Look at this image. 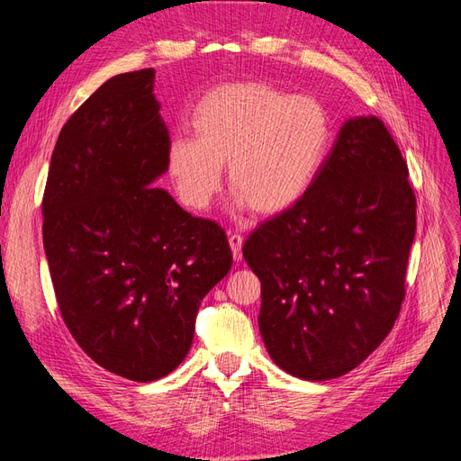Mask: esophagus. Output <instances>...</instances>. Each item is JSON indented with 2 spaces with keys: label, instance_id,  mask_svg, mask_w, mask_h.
<instances>
[{
  "label": "esophagus",
  "instance_id": "1",
  "mask_svg": "<svg viewBox=\"0 0 461 461\" xmlns=\"http://www.w3.org/2000/svg\"><path fill=\"white\" fill-rule=\"evenodd\" d=\"M229 244H230V249H232V258L239 261L242 259V244H244V239L240 234H230L229 236Z\"/></svg>",
  "mask_w": 461,
  "mask_h": 461
}]
</instances>
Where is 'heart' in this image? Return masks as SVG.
I'll use <instances>...</instances> for the list:
<instances>
[{
    "label": "heart",
    "mask_w": 461,
    "mask_h": 461,
    "mask_svg": "<svg viewBox=\"0 0 461 461\" xmlns=\"http://www.w3.org/2000/svg\"><path fill=\"white\" fill-rule=\"evenodd\" d=\"M190 136L167 148V171L178 200L203 212L229 186L256 213L294 207L312 190L332 144L327 107L312 95H290L267 82H229L194 105Z\"/></svg>",
    "instance_id": "1"
}]
</instances>
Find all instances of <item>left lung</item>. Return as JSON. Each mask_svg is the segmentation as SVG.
<instances>
[{
    "label": "left lung",
    "instance_id": "left-lung-1",
    "mask_svg": "<svg viewBox=\"0 0 461 461\" xmlns=\"http://www.w3.org/2000/svg\"><path fill=\"white\" fill-rule=\"evenodd\" d=\"M408 175L381 119H350L305 198L249 234L259 332L286 373L337 379L394 327L415 236Z\"/></svg>",
    "mask_w": 461,
    "mask_h": 461
}]
</instances>
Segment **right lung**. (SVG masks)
<instances>
[{
  "instance_id": "add662e5",
  "label": "right lung",
  "mask_w": 461,
  "mask_h": 461,
  "mask_svg": "<svg viewBox=\"0 0 461 461\" xmlns=\"http://www.w3.org/2000/svg\"><path fill=\"white\" fill-rule=\"evenodd\" d=\"M153 68L109 78L71 115L41 200L44 249L67 329L97 366L158 381L190 350L200 302L232 265L225 230L149 185L169 132Z\"/></svg>"
}]
</instances>
